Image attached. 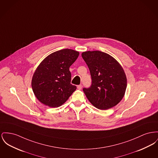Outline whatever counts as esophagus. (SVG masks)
<instances>
[{
  "mask_svg": "<svg viewBox=\"0 0 158 158\" xmlns=\"http://www.w3.org/2000/svg\"><path fill=\"white\" fill-rule=\"evenodd\" d=\"M82 85H77V89H79V90H81V89H82Z\"/></svg>",
  "mask_w": 158,
  "mask_h": 158,
  "instance_id": "obj_1",
  "label": "esophagus"
}]
</instances>
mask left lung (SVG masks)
Segmentation results:
<instances>
[{"label": "left lung", "mask_w": 158, "mask_h": 158, "mask_svg": "<svg viewBox=\"0 0 158 158\" xmlns=\"http://www.w3.org/2000/svg\"><path fill=\"white\" fill-rule=\"evenodd\" d=\"M82 56L92 79L91 86L83 88L88 100L100 110L117 105L123 98L127 85L121 64L113 56L100 51L84 52Z\"/></svg>", "instance_id": "obj_1"}]
</instances>
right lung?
I'll return each mask as SVG.
<instances>
[{"instance_id": "obj_1", "label": "right lung", "mask_w": 158, "mask_h": 158, "mask_svg": "<svg viewBox=\"0 0 158 158\" xmlns=\"http://www.w3.org/2000/svg\"><path fill=\"white\" fill-rule=\"evenodd\" d=\"M79 52L70 49L54 52L38 65L31 80L33 91L37 100L50 107L61 106L76 89L70 84L69 67Z\"/></svg>"}]
</instances>
